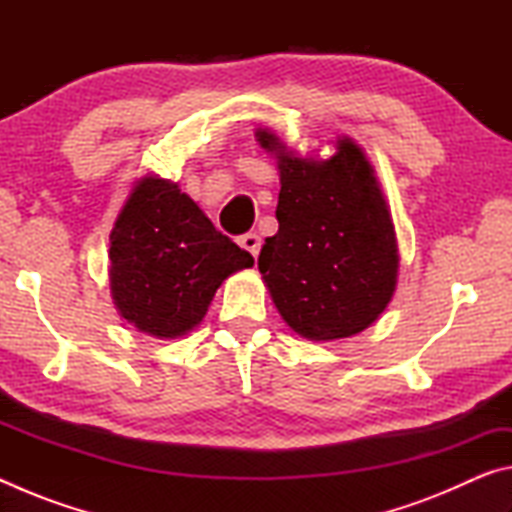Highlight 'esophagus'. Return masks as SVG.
I'll use <instances>...</instances> for the list:
<instances>
[{
  "label": "esophagus",
  "mask_w": 512,
  "mask_h": 512,
  "mask_svg": "<svg viewBox=\"0 0 512 512\" xmlns=\"http://www.w3.org/2000/svg\"><path fill=\"white\" fill-rule=\"evenodd\" d=\"M239 244H241V248H246L248 253L257 259L259 248H262V237H259L257 232H248V235H244V237L239 239Z\"/></svg>",
  "instance_id": "esophagus-1"
}]
</instances>
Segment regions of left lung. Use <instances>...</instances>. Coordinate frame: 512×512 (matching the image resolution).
<instances>
[{
	"instance_id": "obj_1",
	"label": "left lung",
	"mask_w": 512,
	"mask_h": 512,
	"mask_svg": "<svg viewBox=\"0 0 512 512\" xmlns=\"http://www.w3.org/2000/svg\"><path fill=\"white\" fill-rule=\"evenodd\" d=\"M257 137L280 158V228L257 262L277 311L311 341L363 332L391 302L400 262L370 162L350 140L318 162L282 153L273 133Z\"/></svg>"
}]
</instances>
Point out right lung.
<instances>
[{
  "label": "right lung",
  "mask_w": 512,
  "mask_h": 512,
  "mask_svg": "<svg viewBox=\"0 0 512 512\" xmlns=\"http://www.w3.org/2000/svg\"><path fill=\"white\" fill-rule=\"evenodd\" d=\"M178 185L144 178L110 232L119 314L140 332L176 339L201 323L225 277L253 266Z\"/></svg>",
  "instance_id": "1"
}]
</instances>
